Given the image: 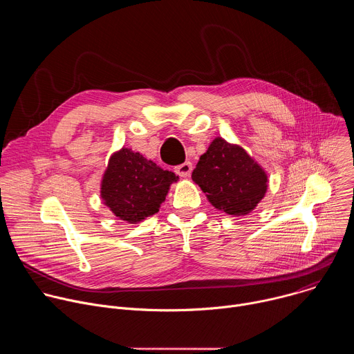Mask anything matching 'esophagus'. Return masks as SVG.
Returning a JSON list of instances; mask_svg holds the SVG:
<instances>
[{
  "mask_svg": "<svg viewBox=\"0 0 354 354\" xmlns=\"http://www.w3.org/2000/svg\"><path fill=\"white\" fill-rule=\"evenodd\" d=\"M192 169H193V165H192V162H189V161H186V162H183V164L175 167V172H176L179 176H182V178H187V176L192 174Z\"/></svg>",
  "mask_w": 354,
  "mask_h": 354,
  "instance_id": "1",
  "label": "esophagus"
}]
</instances>
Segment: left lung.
Segmentation results:
<instances>
[{
    "mask_svg": "<svg viewBox=\"0 0 354 354\" xmlns=\"http://www.w3.org/2000/svg\"><path fill=\"white\" fill-rule=\"evenodd\" d=\"M192 179L213 207L235 217L254 212L269 183L265 169L241 145L223 137H216L200 156Z\"/></svg>",
    "mask_w": 354,
    "mask_h": 354,
    "instance_id": "obj_1",
    "label": "left lung"
}]
</instances>
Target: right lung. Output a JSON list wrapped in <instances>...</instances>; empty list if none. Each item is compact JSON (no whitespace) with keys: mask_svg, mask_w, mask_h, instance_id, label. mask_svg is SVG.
<instances>
[{"mask_svg":"<svg viewBox=\"0 0 354 354\" xmlns=\"http://www.w3.org/2000/svg\"><path fill=\"white\" fill-rule=\"evenodd\" d=\"M178 180L174 172L123 147L109 158L100 197L119 220L137 224L158 213L171 185Z\"/></svg>","mask_w":354,"mask_h":354,"instance_id":"add662e5","label":"right lung"}]
</instances>
